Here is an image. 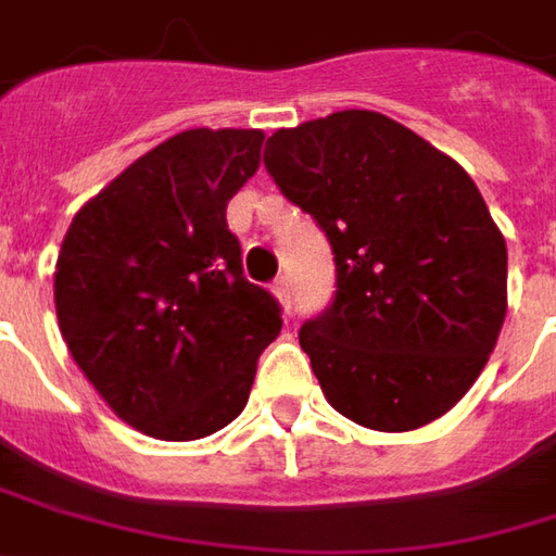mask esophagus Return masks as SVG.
<instances>
[{
  "label": "esophagus",
  "instance_id": "obj_1",
  "mask_svg": "<svg viewBox=\"0 0 556 556\" xmlns=\"http://www.w3.org/2000/svg\"><path fill=\"white\" fill-rule=\"evenodd\" d=\"M275 300L281 302V308L290 315V308H293V285H290V278H278L275 281Z\"/></svg>",
  "mask_w": 556,
  "mask_h": 556
}]
</instances>
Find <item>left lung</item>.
Here are the masks:
<instances>
[{
    "label": "left lung",
    "mask_w": 556,
    "mask_h": 556,
    "mask_svg": "<svg viewBox=\"0 0 556 556\" xmlns=\"http://www.w3.org/2000/svg\"><path fill=\"white\" fill-rule=\"evenodd\" d=\"M266 168L336 254V300L300 329L329 405L381 432L451 412L508 308L505 239L466 168L366 109L271 132Z\"/></svg>",
    "instance_id": "obj_1"
}]
</instances>
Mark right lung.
<instances>
[{
	"label": "right lung",
	"instance_id": "obj_1",
	"mask_svg": "<svg viewBox=\"0 0 556 556\" xmlns=\"http://www.w3.org/2000/svg\"><path fill=\"white\" fill-rule=\"evenodd\" d=\"M263 129H184L72 217L53 271L72 357L114 415L163 442L224 430L248 405L281 308L241 275L227 202Z\"/></svg>",
	"mask_w": 556,
	"mask_h": 556
}]
</instances>
